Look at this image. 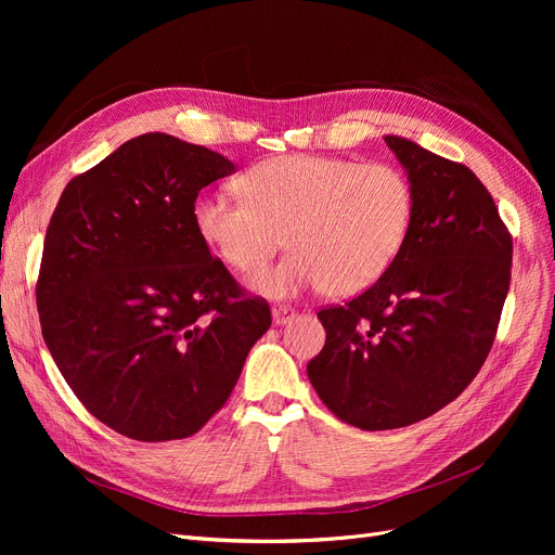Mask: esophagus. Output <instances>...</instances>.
Returning a JSON list of instances; mask_svg holds the SVG:
<instances>
[{
  "label": "esophagus",
  "mask_w": 555,
  "mask_h": 555,
  "mask_svg": "<svg viewBox=\"0 0 555 555\" xmlns=\"http://www.w3.org/2000/svg\"><path fill=\"white\" fill-rule=\"evenodd\" d=\"M295 319V310L289 306H274L272 308V322L274 326H285Z\"/></svg>",
  "instance_id": "esophagus-1"
}]
</instances>
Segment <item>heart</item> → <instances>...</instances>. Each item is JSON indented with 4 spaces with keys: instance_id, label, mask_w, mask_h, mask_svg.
<instances>
[{
    "instance_id": "heart-1",
    "label": "heart",
    "mask_w": 555,
    "mask_h": 555,
    "mask_svg": "<svg viewBox=\"0 0 555 555\" xmlns=\"http://www.w3.org/2000/svg\"><path fill=\"white\" fill-rule=\"evenodd\" d=\"M241 186L245 197L197 193L193 227L241 274L266 268L285 236L295 251L251 279L270 299L319 287L335 297L364 293L393 266L414 220L412 184L391 164L281 155L249 168Z\"/></svg>"
}]
</instances>
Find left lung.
<instances>
[{
    "instance_id": "8db88e82",
    "label": "left lung",
    "mask_w": 555,
    "mask_h": 555,
    "mask_svg": "<svg viewBox=\"0 0 555 555\" xmlns=\"http://www.w3.org/2000/svg\"><path fill=\"white\" fill-rule=\"evenodd\" d=\"M414 191V220L387 274L346 306L319 310L326 328L308 377L328 410L366 431L418 423L473 383L498 333L513 241L463 164L387 134Z\"/></svg>"
}]
</instances>
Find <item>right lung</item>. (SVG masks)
<instances>
[{"label": "right lung", "mask_w": 555, "mask_h": 555, "mask_svg": "<svg viewBox=\"0 0 555 555\" xmlns=\"http://www.w3.org/2000/svg\"><path fill=\"white\" fill-rule=\"evenodd\" d=\"M236 166L145 132L74 178L38 279L42 337L85 410L128 439H186L236 387L272 324L193 227L195 195Z\"/></svg>", "instance_id": "obj_1"}]
</instances>
